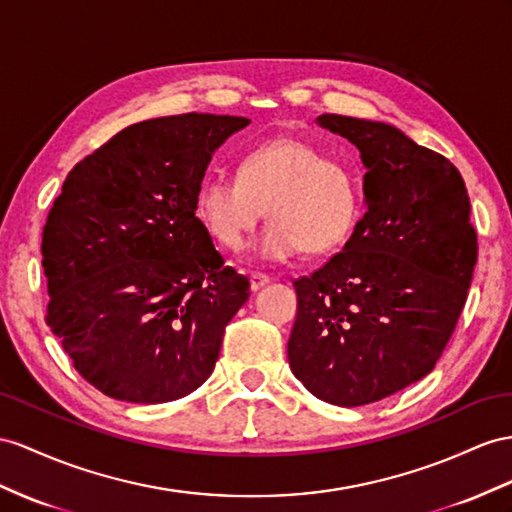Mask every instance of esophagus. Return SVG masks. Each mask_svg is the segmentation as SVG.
<instances>
[{"mask_svg": "<svg viewBox=\"0 0 512 512\" xmlns=\"http://www.w3.org/2000/svg\"><path fill=\"white\" fill-rule=\"evenodd\" d=\"M268 283H270V277H266V274H259V272L251 274V290L253 292L261 290V287H266Z\"/></svg>", "mask_w": 512, "mask_h": 512, "instance_id": "esophagus-1", "label": "esophagus"}]
</instances>
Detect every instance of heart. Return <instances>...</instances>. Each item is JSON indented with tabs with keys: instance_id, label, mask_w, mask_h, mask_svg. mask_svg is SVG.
Masks as SVG:
<instances>
[{
	"instance_id": "b5f03b06",
	"label": "heart",
	"mask_w": 512,
	"mask_h": 512,
	"mask_svg": "<svg viewBox=\"0 0 512 512\" xmlns=\"http://www.w3.org/2000/svg\"><path fill=\"white\" fill-rule=\"evenodd\" d=\"M272 218L253 242V257L283 264L305 251L342 244L359 216V188L350 170L316 144L277 138L242 155L238 177L209 175L194 214L220 246L240 248L259 218Z\"/></svg>"
}]
</instances>
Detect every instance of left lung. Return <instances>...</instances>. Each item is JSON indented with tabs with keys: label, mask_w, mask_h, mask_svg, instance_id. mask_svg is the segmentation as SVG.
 I'll list each match as a JSON object with an SVG mask.
<instances>
[{
	"label": "left lung",
	"mask_w": 512,
	"mask_h": 512,
	"mask_svg": "<svg viewBox=\"0 0 512 512\" xmlns=\"http://www.w3.org/2000/svg\"><path fill=\"white\" fill-rule=\"evenodd\" d=\"M361 153L363 203L342 253L294 281V376L337 406L383 400L435 368L467 300L478 242L456 166L381 121L322 114Z\"/></svg>",
	"instance_id": "1"
}]
</instances>
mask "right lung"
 Wrapping results in <instances>:
<instances>
[{"mask_svg":"<svg viewBox=\"0 0 512 512\" xmlns=\"http://www.w3.org/2000/svg\"><path fill=\"white\" fill-rule=\"evenodd\" d=\"M244 116L142 121L77 164L43 229L47 324L110 398L162 404L214 372L251 283L194 214L214 151Z\"/></svg>","mask_w":512,"mask_h":512,"instance_id":"1","label":"right lung"}]
</instances>
